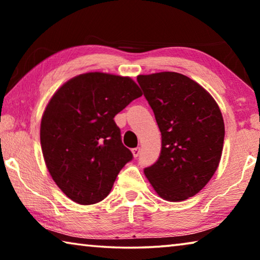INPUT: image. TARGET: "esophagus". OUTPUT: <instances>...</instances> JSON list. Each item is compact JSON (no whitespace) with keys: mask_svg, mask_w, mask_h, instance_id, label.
I'll list each match as a JSON object with an SVG mask.
<instances>
[{"mask_svg":"<svg viewBox=\"0 0 260 260\" xmlns=\"http://www.w3.org/2000/svg\"><path fill=\"white\" fill-rule=\"evenodd\" d=\"M132 153H133V156L136 158V157H139V155H140V148H134V149H132Z\"/></svg>","mask_w":260,"mask_h":260,"instance_id":"34e87169","label":"esophagus"}]
</instances>
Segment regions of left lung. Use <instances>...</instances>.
Here are the masks:
<instances>
[{
    "mask_svg": "<svg viewBox=\"0 0 260 260\" xmlns=\"http://www.w3.org/2000/svg\"><path fill=\"white\" fill-rule=\"evenodd\" d=\"M161 133L158 160L144 169L159 197L181 202L203 189L218 169L225 124L217 102L177 72L138 76Z\"/></svg>",
    "mask_w": 260,
    "mask_h": 260,
    "instance_id": "8db88e82",
    "label": "left lung"
}]
</instances>
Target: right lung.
Here are the masks:
<instances>
[{
    "label": "right lung",
    "mask_w": 260,
    "mask_h": 260,
    "mask_svg": "<svg viewBox=\"0 0 260 260\" xmlns=\"http://www.w3.org/2000/svg\"><path fill=\"white\" fill-rule=\"evenodd\" d=\"M142 91L129 77L77 76L57 89L43 112L40 141L51 178L70 200L99 203L133 155L113 118Z\"/></svg>",
    "instance_id": "1"
}]
</instances>
